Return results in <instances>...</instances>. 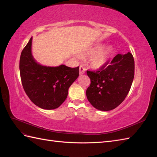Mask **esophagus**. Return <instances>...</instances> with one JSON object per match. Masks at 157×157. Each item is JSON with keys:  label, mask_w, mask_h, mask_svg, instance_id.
<instances>
[{"label": "esophagus", "mask_w": 157, "mask_h": 157, "mask_svg": "<svg viewBox=\"0 0 157 157\" xmlns=\"http://www.w3.org/2000/svg\"><path fill=\"white\" fill-rule=\"evenodd\" d=\"M85 71H86V69H85V68L83 67V66L80 65V67H79V73L80 75H82L85 73Z\"/></svg>", "instance_id": "obj_1"}]
</instances>
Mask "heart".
I'll return each mask as SVG.
<instances>
[{
	"mask_svg": "<svg viewBox=\"0 0 157 157\" xmlns=\"http://www.w3.org/2000/svg\"><path fill=\"white\" fill-rule=\"evenodd\" d=\"M102 48V46H94L88 50L86 52L87 56L90 57V63L93 67L99 68L105 64L109 58L111 53L110 48Z\"/></svg>",
	"mask_w": 157,
	"mask_h": 157,
	"instance_id": "1",
	"label": "heart"
}]
</instances>
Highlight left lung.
Wrapping results in <instances>:
<instances>
[{
    "instance_id": "obj_1",
    "label": "left lung",
    "mask_w": 157,
    "mask_h": 157,
    "mask_svg": "<svg viewBox=\"0 0 157 157\" xmlns=\"http://www.w3.org/2000/svg\"><path fill=\"white\" fill-rule=\"evenodd\" d=\"M90 78L86 90L89 102L96 109L108 111L124 100L134 77V59L130 52L117 54L98 70L87 71Z\"/></svg>"
}]
</instances>
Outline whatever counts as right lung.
Here are the masks:
<instances>
[{"label": "right lung", "mask_w": 157, "mask_h": 157, "mask_svg": "<svg viewBox=\"0 0 157 157\" xmlns=\"http://www.w3.org/2000/svg\"><path fill=\"white\" fill-rule=\"evenodd\" d=\"M31 45L32 37L20 56V71L23 88L36 106L48 110L58 108L67 98L71 85L78 78L79 67L41 65L33 58Z\"/></svg>", "instance_id": "obj_1"}]
</instances>
